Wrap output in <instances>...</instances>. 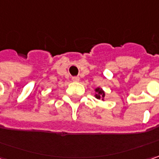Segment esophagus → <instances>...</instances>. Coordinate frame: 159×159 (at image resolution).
<instances>
[{
	"label": "esophagus",
	"mask_w": 159,
	"mask_h": 159,
	"mask_svg": "<svg viewBox=\"0 0 159 159\" xmlns=\"http://www.w3.org/2000/svg\"><path fill=\"white\" fill-rule=\"evenodd\" d=\"M79 77L78 76H73L72 77V80L73 82H79Z\"/></svg>",
	"instance_id": "1"
}]
</instances>
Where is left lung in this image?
<instances>
[{
	"label": "left lung",
	"instance_id": "left-lung-1",
	"mask_svg": "<svg viewBox=\"0 0 159 159\" xmlns=\"http://www.w3.org/2000/svg\"><path fill=\"white\" fill-rule=\"evenodd\" d=\"M95 91L97 92L96 98H97V99H100V98H101V99L103 100V98H104V96H105V93H104V92H103L101 89H100V88H97Z\"/></svg>",
	"mask_w": 159,
	"mask_h": 159
}]
</instances>
